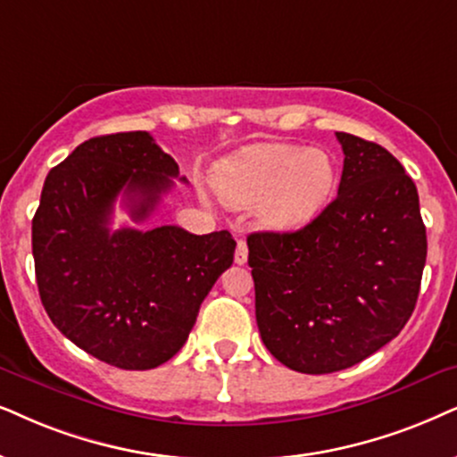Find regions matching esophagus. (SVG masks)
I'll list each match as a JSON object with an SVG mask.
<instances>
[{
	"label": "esophagus",
	"instance_id": "obj_1",
	"mask_svg": "<svg viewBox=\"0 0 457 457\" xmlns=\"http://www.w3.org/2000/svg\"><path fill=\"white\" fill-rule=\"evenodd\" d=\"M248 259V246L245 240H238V245H236V253H234V262L238 265H245Z\"/></svg>",
	"mask_w": 457,
	"mask_h": 457
}]
</instances>
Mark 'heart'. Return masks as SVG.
<instances>
[{
	"mask_svg": "<svg viewBox=\"0 0 457 457\" xmlns=\"http://www.w3.org/2000/svg\"><path fill=\"white\" fill-rule=\"evenodd\" d=\"M215 186L232 204H257L268 228L297 229L331 198L335 162L320 147L263 143L225 158L215 169Z\"/></svg>",
	"mask_w": 457,
	"mask_h": 457,
	"instance_id": "b5f03b06",
	"label": "heart"
}]
</instances>
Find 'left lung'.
I'll return each instance as SVG.
<instances>
[{
	"label": "left lung",
	"instance_id": "obj_1",
	"mask_svg": "<svg viewBox=\"0 0 457 457\" xmlns=\"http://www.w3.org/2000/svg\"><path fill=\"white\" fill-rule=\"evenodd\" d=\"M337 195L297 232L246 238L265 348L299 373L365 361L407 325L426 265L418 189L378 143L335 132Z\"/></svg>",
	"mask_w": 457,
	"mask_h": 457
}]
</instances>
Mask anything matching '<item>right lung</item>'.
Returning <instances> with one entry per match:
<instances>
[{"instance_id":"add662e5","label":"right lung","mask_w":457,"mask_h":457,"mask_svg":"<svg viewBox=\"0 0 457 457\" xmlns=\"http://www.w3.org/2000/svg\"><path fill=\"white\" fill-rule=\"evenodd\" d=\"M177 177V162L137 130L88 138L44 181L31 236L39 297L54 327L107 365L145 371L175 356L234 262L228 229L112 232L118 195L141 223Z\"/></svg>"}]
</instances>
